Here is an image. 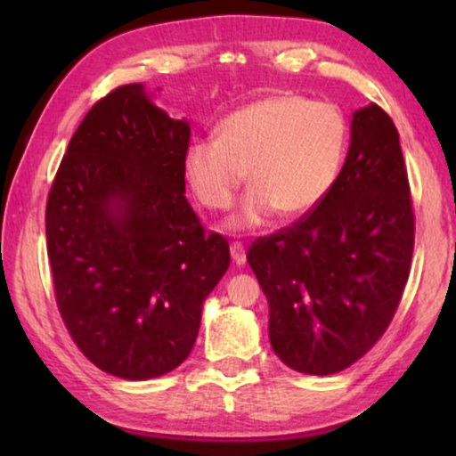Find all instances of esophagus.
I'll return each instance as SVG.
<instances>
[{"mask_svg":"<svg viewBox=\"0 0 456 456\" xmlns=\"http://www.w3.org/2000/svg\"><path fill=\"white\" fill-rule=\"evenodd\" d=\"M229 251H231V257L237 265H243L245 264V247L241 241H233L229 245Z\"/></svg>","mask_w":456,"mask_h":456,"instance_id":"esophagus-1","label":"esophagus"}]
</instances>
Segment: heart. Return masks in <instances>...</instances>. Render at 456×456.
Masks as SVG:
<instances>
[{"label":"heart","mask_w":456,"mask_h":456,"mask_svg":"<svg viewBox=\"0 0 456 456\" xmlns=\"http://www.w3.org/2000/svg\"><path fill=\"white\" fill-rule=\"evenodd\" d=\"M348 146L339 108L297 94L261 98L223 118L215 138L184 152V175L200 205L225 211L245 173L251 191L231 227L253 229L272 213L296 217L320 205L338 181Z\"/></svg>","instance_id":"obj_1"}]
</instances>
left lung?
I'll return each mask as SVG.
<instances>
[{
    "mask_svg": "<svg viewBox=\"0 0 456 456\" xmlns=\"http://www.w3.org/2000/svg\"><path fill=\"white\" fill-rule=\"evenodd\" d=\"M412 249L414 211L398 130L370 104L354 112L348 157L322 203L247 251L283 364L328 376L364 356L395 318Z\"/></svg>",
    "mask_w": 456,
    "mask_h": 456,
    "instance_id": "obj_1",
    "label": "left lung"
}]
</instances>
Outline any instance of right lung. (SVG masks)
Segmentation results:
<instances>
[{
    "mask_svg": "<svg viewBox=\"0 0 456 456\" xmlns=\"http://www.w3.org/2000/svg\"><path fill=\"white\" fill-rule=\"evenodd\" d=\"M189 141L142 84L114 88L76 128L45 205L61 320L92 364L126 380L187 360L231 261L183 195Z\"/></svg>",
    "mask_w": 456,
    "mask_h": 456,
    "instance_id": "obj_1",
    "label": "right lung"
}]
</instances>
